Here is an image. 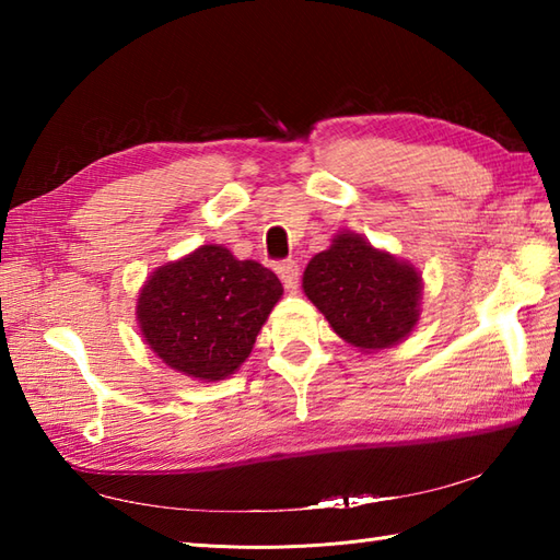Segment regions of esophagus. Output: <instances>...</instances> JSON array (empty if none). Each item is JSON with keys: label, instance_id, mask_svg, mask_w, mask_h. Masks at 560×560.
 Instances as JSON below:
<instances>
[{"label": "esophagus", "instance_id": "obj_1", "mask_svg": "<svg viewBox=\"0 0 560 560\" xmlns=\"http://www.w3.org/2000/svg\"><path fill=\"white\" fill-rule=\"evenodd\" d=\"M277 273H279V279L283 281V287H287V291L293 293L295 289H299V279H301L299 261H293V259L281 261V265L277 267Z\"/></svg>", "mask_w": 560, "mask_h": 560}]
</instances>
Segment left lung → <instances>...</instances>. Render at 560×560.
<instances>
[{
	"label": "left lung",
	"mask_w": 560,
	"mask_h": 560,
	"mask_svg": "<svg viewBox=\"0 0 560 560\" xmlns=\"http://www.w3.org/2000/svg\"><path fill=\"white\" fill-rule=\"evenodd\" d=\"M303 291L331 329L359 349H387L419 319L421 277L353 233L311 259Z\"/></svg>",
	"instance_id": "obj_1"
}]
</instances>
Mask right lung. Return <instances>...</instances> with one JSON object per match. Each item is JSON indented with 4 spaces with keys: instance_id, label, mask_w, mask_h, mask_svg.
Wrapping results in <instances>:
<instances>
[{
    "instance_id": "add662e5",
    "label": "right lung",
    "mask_w": 560,
    "mask_h": 560,
    "mask_svg": "<svg viewBox=\"0 0 560 560\" xmlns=\"http://www.w3.org/2000/svg\"><path fill=\"white\" fill-rule=\"evenodd\" d=\"M281 293L277 273L259 261L201 245L151 273L137 315L147 343L165 363L213 383L241 368Z\"/></svg>"
}]
</instances>
